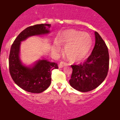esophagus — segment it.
I'll return each mask as SVG.
<instances>
[{
  "instance_id": "obj_1",
  "label": "esophagus",
  "mask_w": 120,
  "mask_h": 120,
  "mask_svg": "<svg viewBox=\"0 0 120 120\" xmlns=\"http://www.w3.org/2000/svg\"><path fill=\"white\" fill-rule=\"evenodd\" d=\"M67 64L65 62H63V61H61V63L59 64V68H63L64 66H65Z\"/></svg>"
}]
</instances>
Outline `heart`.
<instances>
[{"label":"heart","mask_w":120,"mask_h":120,"mask_svg":"<svg viewBox=\"0 0 120 120\" xmlns=\"http://www.w3.org/2000/svg\"><path fill=\"white\" fill-rule=\"evenodd\" d=\"M92 38L89 33L76 30H68L61 33L58 41L54 43V49L59 51L61 45L65 46L64 52L69 59L74 62L84 60L92 46Z\"/></svg>","instance_id":"1"}]
</instances>
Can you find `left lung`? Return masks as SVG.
I'll list each match as a JSON object with an SVG mask.
<instances>
[{
    "mask_svg": "<svg viewBox=\"0 0 120 120\" xmlns=\"http://www.w3.org/2000/svg\"><path fill=\"white\" fill-rule=\"evenodd\" d=\"M92 54L83 63L71 65L72 73L69 84L82 92L96 89L105 80L109 68V54L105 41L97 31Z\"/></svg>",
    "mask_w": 120,
    "mask_h": 120,
    "instance_id": "8db88e82",
    "label": "left lung"
}]
</instances>
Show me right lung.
Returning a JSON list of instances; mask_svg holds the SVG:
<instances>
[{
	"instance_id": "obj_1",
	"label": "right lung",
	"mask_w": 120,
	"mask_h": 120,
	"mask_svg": "<svg viewBox=\"0 0 120 120\" xmlns=\"http://www.w3.org/2000/svg\"><path fill=\"white\" fill-rule=\"evenodd\" d=\"M50 27L49 24H40L26 28L18 35L10 48L8 59L10 75L17 86L28 92L39 94L46 90L51 82V72L58 69V66L57 63L46 59L39 60L32 68L24 66L19 57L21 41L31 36L47 34Z\"/></svg>"
}]
</instances>
